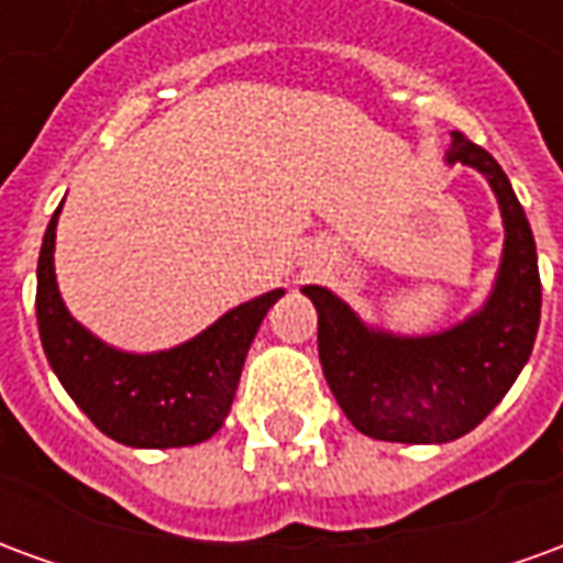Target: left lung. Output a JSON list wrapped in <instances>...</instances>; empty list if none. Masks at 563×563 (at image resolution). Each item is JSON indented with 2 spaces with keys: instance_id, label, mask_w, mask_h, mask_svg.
<instances>
[{
  "instance_id": "obj_1",
  "label": "left lung",
  "mask_w": 563,
  "mask_h": 563,
  "mask_svg": "<svg viewBox=\"0 0 563 563\" xmlns=\"http://www.w3.org/2000/svg\"><path fill=\"white\" fill-rule=\"evenodd\" d=\"M446 162L483 174L507 232L492 295L476 313L446 331L404 338L371 329L322 286L301 289L319 313V362L329 389L346 419L374 440L449 443L473 431L516 383L540 329L537 244L509 177L461 132H452Z\"/></svg>"
}]
</instances>
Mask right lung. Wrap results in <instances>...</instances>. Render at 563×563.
I'll list each match as a JSON object with an SVG mask.
<instances>
[{
	"instance_id": "obj_1",
	"label": "right lung",
	"mask_w": 563,
	"mask_h": 563,
	"mask_svg": "<svg viewBox=\"0 0 563 563\" xmlns=\"http://www.w3.org/2000/svg\"><path fill=\"white\" fill-rule=\"evenodd\" d=\"M38 253L35 317L47 362L90 422L135 449L196 446L222 428L241 383L246 350L283 289L220 317L192 341L162 353H123L80 325L63 305L54 274L56 220Z\"/></svg>"
}]
</instances>
